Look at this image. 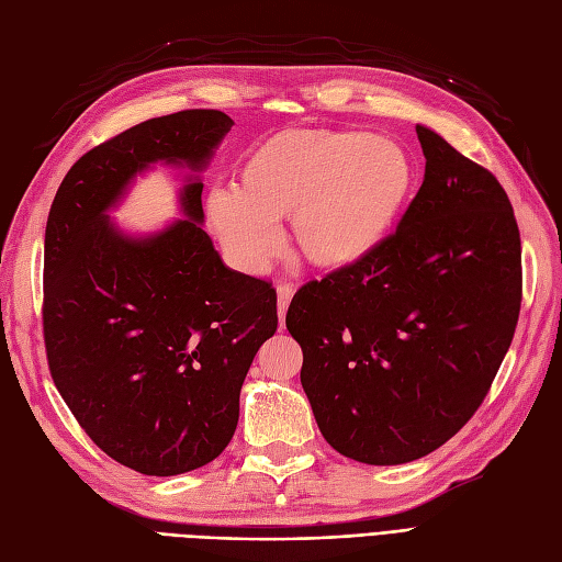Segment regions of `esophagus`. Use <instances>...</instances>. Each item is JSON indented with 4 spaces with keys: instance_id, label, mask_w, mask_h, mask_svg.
<instances>
[{
    "instance_id": "obj_1",
    "label": "esophagus",
    "mask_w": 562,
    "mask_h": 562,
    "mask_svg": "<svg viewBox=\"0 0 562 562\" xmlns=\"http://www.w3.org/2000/svg\"><path fill=\"white\" fill-rule=\"evenodd\" d=\"M293 293H295V285L291 281H281L277 285V305H279L281 326H283V318H285V310H288V305H291V300H293Z\"/></svg>"
}]
</instances>
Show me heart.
Wrapping results in <instances>:
<instances>
[{"instance_id":"b5f03b06","label":"heart","mask_w":562,"mask_h":562,"mask_svg":"<svg viewBox=\"0 0 562 562\" xmlns=\"http://www.w3.org/2000/svg\"><path fill=\"white\" fill-rule=\"evenodd\" d=\"M412 168L383 136L285 132L240 170V191H210V220L234 260L265 269L283 248L281 220L293 217V244L312 267L345 269L387 236L406 199Z\"/></svg>"}]
</instances>
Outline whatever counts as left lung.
Returning <instances> with one entry per match:
<instances>
[{"label": "left lung", "mask_w": 562, "mask_h": 562, "mask_svg": "<svg viewBox=\"0 0 562 562\" xmlns=\"http://www.w3.org/2000/svg\"><path fill=\"white\" fill-rule=\"evenodd\" d=\"M426 177L397 229L300 288L285 328L326 442L369 465L442 447L487 397L522 300L520 232L496 177L416 125Z\"/></svg>", "instance_id": "left-lung-1"}]
</instances>
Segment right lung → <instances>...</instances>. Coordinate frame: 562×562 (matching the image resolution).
<instances>
[{"label":"right lung","instance_id":"obj_1","mask_svg":"<svg viewBox=\"0 0 562 562\" xmlns=\"http://www.w3.org/2000/svg\"><path fill=\"white\" fill-rule=\"evenodd\" d=\"M234 120L193 109L94 146L60 181L44 234V345L60 397L92 442L136 473L168 477L217 459L238 394L277 333V291L222 262L203 232V181L184 220L130 236L109 210L154 162L201 172Z\"/></svg>","mask_w":562,"mask_h":562}]
</instances>
